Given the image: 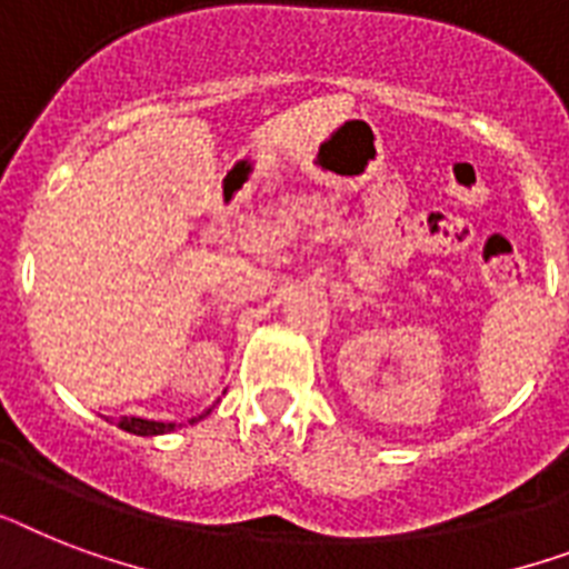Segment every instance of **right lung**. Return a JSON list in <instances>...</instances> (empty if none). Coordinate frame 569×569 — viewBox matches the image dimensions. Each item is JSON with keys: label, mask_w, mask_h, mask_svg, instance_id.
I'll list each match as a JSON object with an SVG mask.
<instances>
[{"label": "right lung", "mask_w": 569, "mask_h": 569, "mask_svg": "<svg viewBox=\"0 0 569 569\" xmlns=\"http://www.w3.org/2000/svg\"><path fill=\"white\" fill-rule=\"evenodd\" d=\"M204 415H198V418H192L189 423H196V420H201ZM117 427L124 429V432H131V436H146V438H149V436H166V432L178 429L174 423H163V420H146V418H122Z\"/></svg>", "instance_id": "1"}]
</instances>
